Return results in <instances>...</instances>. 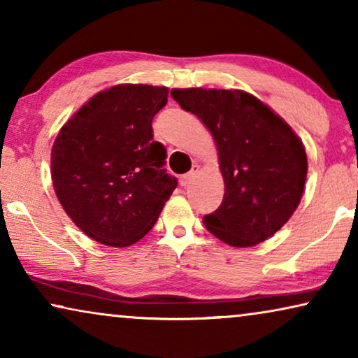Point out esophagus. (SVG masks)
<instances>
[{"instance_id": "esophagus-1", "label": "esophagus", "mask_w": 358, "mask_h": 358, "mask_svg": "<svg viewBox=\"0 0 358 358\" xmlns=\"http://www.w3.org/2000/svg\"><path fill=\"white\" fill-rule=\"evenodd\" d=\"M196 171H199V166H194V168H192L190 173L184 174L182 178H180V184H182L184 187H185V185H189V184L192 182V180L195 179V176H196Z\"/></svg>"}]
</instances>
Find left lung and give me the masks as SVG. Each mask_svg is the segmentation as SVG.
Instances as JSON below:
<instances>
[{
	"instance_id": "8db88e82",
	"label": "left lung",
	"mask_w": 358,
	"mask_h": 358,
	"mask_svg": "<svg viewBox=\"0 0 358 358\" xmlns=\"http://www.w3.org/2000/svg\"><path fill=\"white\" fill-rule=\"evenodd\" d=\"M171 96L211 132L224 179V199L203 217L231 247H253L294 215L307 180V153L292 127L252 93L173 89Z\"/></svg>"
}]
</instances>
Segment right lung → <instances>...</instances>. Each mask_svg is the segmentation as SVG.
<instances>
[{
	"label": "right lung",
	"mask_w": 358,
	"mask_h": 358,
	"mask_svg": "<svg viewBox=\"0 0 358 358\" xmlns=\"http://www.w3.org/2000/svg\"><path fill=\"white\" fill-rule=\"evenodd\" d=\"M166 87L119 84L98 92L61 127L51 180L79 229L108 247H129L152 229L178 180L164 173L166 150L152 121Z\"/></svg>",
	"instance_id": "obj_1"
}]
</instances>
